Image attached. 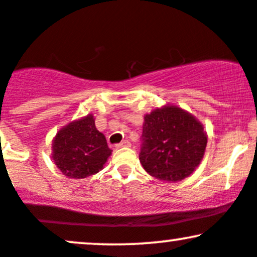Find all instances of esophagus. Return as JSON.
<instances>
[{"label":"esophagus","mask_w":257,"mask_h":257,"mask_svg":"<svg viewBox=\"0 0 257 257\" xmlns=\"http://www.w3.org/2000/svg\"><path fill=\"white\" fill-rule=\"evenodd\" d=\"M117 148H120V147H131V142H129L128 140H123L120 144H118L116 146Z\"/></svg>","instance_id":"1"}]
</instances>
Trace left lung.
I'll list each match as a JSON object with an SVG mask.
<instances>
[{
    "instance_id": "left-lung-1",
    "label": "left lung",
    "mask_w": 257,
    "mask_h": 257,
    "mask_svg": "<svg viewBox=\"0 0 257 257\" xmlns=\"http://www.w3.org/2000/svg\"><path fill=\"white\" fill-rule=\"evenodd\" d=\"M139 159L153 177L178 182L195 171L207 146V134L195 116L165 105L145 116Z\"/></svg>"
}]
</instances>
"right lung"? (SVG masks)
Returning a JSON list of instances; mask_svg holds the SVG:
<instances>
[{"instance_id":"right-lung-1","label":"right lung","mask_w":257,"mask_h":257,"mask_svg":"<svg viewBox=\"0 0 257 257\" xmlns=\"http://www.w3.org/2000/svg\"><path fill=\"white\" fill-rule=\"evenodd\" d=\"M111 152L104 134L95 128L91 113L61 128L52 140L55 165L69 178L95 175L104 168Z\"/></svg>"}]
</instances>
